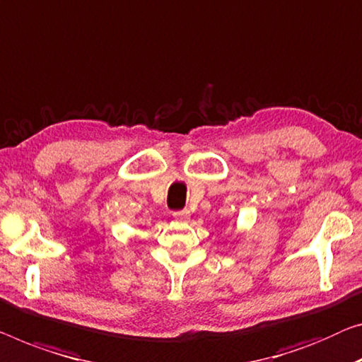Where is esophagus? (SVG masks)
I'll return each instance as SVG.
<instances>
[{"instance_id": "34e87169", "label": "esophagus", "mask_w": 362, "mask_h": 362, "mask_svg": "<svg viewBox=\"0 0 362 362\" xmlns=\"http://www.w3.org/2000/svg\"><path fill=\"white\" fill-rule=\"evenodd\" d=\"M174 219L175 221H180V223H183V221H188V218H190V211L188 209H182V211H174Z\"/></svg>"}]
</instances>
